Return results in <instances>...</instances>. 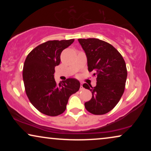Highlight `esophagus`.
I'll return each instance as SVG.
<instances>
[{"label": "esophagus", "mask_w": 151, "mask_h": 151, "mask_svg": "<svg viewBox=\"0 0 151 151\" xmlns=\"http://www.w3.org/2000/svg\"><path fill=\"white\" fill-rule=\"evenodd\" d=\"M83 88H84V87H83V86H82V84L81 83V84H80V90H82V89H83Z\"/></svg>", "instance_id": "34e87169"}]
</instances>
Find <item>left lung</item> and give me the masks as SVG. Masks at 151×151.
Listing matches in <instances>:
<instances>
[{
  "instance_id": "8db88e82",
  "label": "left lung",
  "mask_w": 151,
  "mask_h": 151,
  "mask_svg": "<svg viewBox=\"0 0 151 151\" xmlns=\"http://www.w3.org/2000/svg\"><path fill=\"white\" fill-rule=\"evenodd\" d=\"M80 44L87 58L88 71H94L96 86L84 84L90 90L92 98L84 103L88 112L104 115L119 102L124 93L127 78L124 60L120 53L109 43L98 38H80Z\"/></svg>"
}]
</instances>
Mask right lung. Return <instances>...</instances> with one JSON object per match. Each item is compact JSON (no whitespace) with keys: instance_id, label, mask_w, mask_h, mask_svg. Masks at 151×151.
Masks as SVG:
<instances>
[{"instance_id":"add662e5","label":"right lung","mask_w":151,"mask_h":151,"mask_svg":"<svg viewBox=\"0 0 151 151\" xmlns=\"http://www.w3.org/2000/svg\"><path fill=\"white\" fill-rule=\"evenodd\" d=\"M73 41H47L33 49L24 61L22 78L26 94L33 106L43 114H62L69 97L79 90L80 82L75 78H68L58 84L54 79L55 67L60 65L62 51Z\"/></svg>"}]
</instances>
